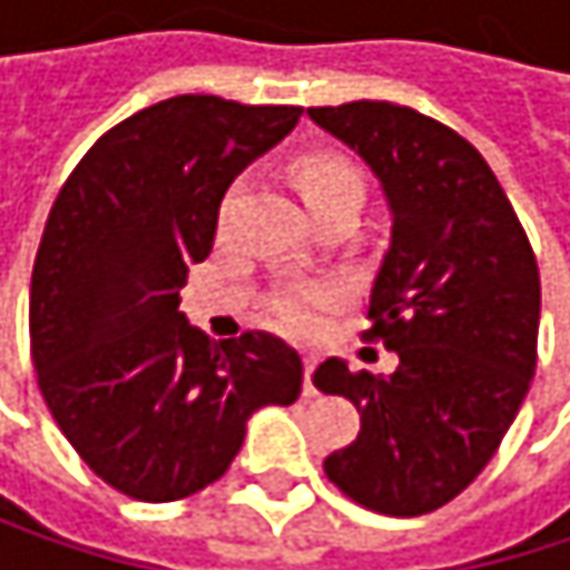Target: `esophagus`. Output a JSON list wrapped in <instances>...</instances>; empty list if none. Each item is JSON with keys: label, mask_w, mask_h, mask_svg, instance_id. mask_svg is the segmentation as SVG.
I'll use <instances>...</instances> for the list:
<instances>
[{"label": "esophagus", "mask_w": 570, "mask_h": 570, "mask_svg": "<svg viewBox=\"0 0 570 570\" xmlns=\"http://www.w3.org/2000/svg\"><path fill=\"white\" fill-rule=\"evenodd\" d=\"M316 356L313 353H306L303 356V396H316V386H313V370H316Z\"/></svg>", "instance_id": "1"}]
</instances>
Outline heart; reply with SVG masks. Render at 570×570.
<instances>
[{
	"instance_id": "1",
	"label": "heart",
	"mask_w": 570,
	"mask_h": 570,
	"mask_svg": "<svg viewBox=\"0 0 570 570\" xmlns=\"http://www.w3.org/2000/svg\"><path fill=\"white\" fill-rule=\"evenodd\" d=\"M296 187L309 210H320L323 204L343 197V194H363V174L343 155H306L296 165ZM333 303V289L326 286H293L274 299L277 323L293 333H313L320 326L323 309Z\"/></svg>"
}]
</instances>
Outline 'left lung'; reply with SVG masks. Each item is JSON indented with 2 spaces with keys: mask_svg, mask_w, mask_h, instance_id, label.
I'll return each mask as SVG.
<instances>
[{
  "mask_svg": "<svg viewBox=\"0 0 570 570\" xmlns=\"http://www.w3.org/2000/svg\"><path fill=\"white\" fill-rule=\"evenodd\" d=\"M306 115L370 165L393 217L366 336L399 366H316L313 386L350 399L363 422L323 469L363 509L435 512L489 465L528 396L538 264L499 177L452 128L390 101Z\"/></svg>",
  "mask_w": 570,
  "mask_h": 570,
  "instance_id": "left-lung-1",
  "label": "left lung"
}]
</instances>
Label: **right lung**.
I'll use <instances>...</instances> for the list:
<instances>
[{
    "label": "right lung",
    "mask_w": 570,
    "mask_h": 570,
    "mask_svg": "<svg viewBox=\"0 0 570 570\" xmlns=\"http://www.w3.org/2000/svg\"><path fill=\"white\" fill-rule=\"evenodd\" d=\"M296 121L293 105L177 95L105 131L52 204L29 293L39 390L85 465L138 502L217 482L247 419L299 396L284 340L217 346L177 309L227 187Z\"/></svg>",
    "instance_id": "obj_1"
}]
</instances>
